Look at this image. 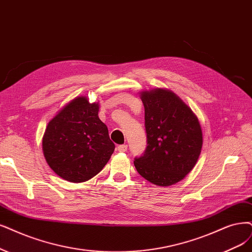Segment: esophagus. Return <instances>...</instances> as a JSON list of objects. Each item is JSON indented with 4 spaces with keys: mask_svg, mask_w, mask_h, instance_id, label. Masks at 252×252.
Masks as SVG:
<instances>
[{
    "mask_svg": "<svg viewBox=\"0 0 252 252\" xmlns=\"http://www.w3.org/2000/svg\"><path fill=\"white\" fill-rule=\"evenodd\" d=\"M126 150H127V145L126 144H120V145L117 146V151L119 153H125V152H126Z\"/></svg>",
    "mask_w": 252,
    "mask_h": 252,
    "instance_id": "esophagus-1",
    "label": "esophagus"
}]
</instances>
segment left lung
<instances>
[{
	"label": "left lung",
	"instance_id": "1",
	"mask_svg": "<svg viewBox=\"0 0 252 252\" xmlns=\"http://www.w3.org/2000/svg\"><path fill=\"white\" fill-rule=\"evenodd\" d=\"M147 146L134 165L142 178L158 186L183 180L196 164L202 147L198 119L173 92L156 89L141 94Z\"/></svg>",
	"mask_w": 252,
	"mask_h": 252
}]
</instances>
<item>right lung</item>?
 <instances>
[{
  "label": "right lung",
  "mask_w": 252,
  "mask_h": 252,
  "mask_svg": "<svg viewBox=\"0 0 252 252\" xmlns=\"http://www.w3.org/2000/svg\"><path fill=\"white\" fill-rule=\"evenodd\" d=\"M42 150L56 174L71 183H83L104 168L115 144L98 118V105L82 96L71 100L50 121Z\"/></svg>",
  "instance_id": "1"
}]
</instances>
